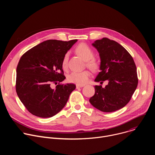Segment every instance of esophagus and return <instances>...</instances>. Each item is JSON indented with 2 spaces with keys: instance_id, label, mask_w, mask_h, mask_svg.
Masks as SVG:
<instances>
[{
  "instance_id": "34e87169",
  "label": "esophagus",
  "mask_w": 155,
  "mask_h": 155,
  "mask_svg": "<svg viewBox=\"0 0 155 155\" xmlns=\"http://www.w3.org/2000/svg\"><path fill=\"white\" fill-rule=\"evenodd\" d=\"M84 86L83 85H82V84H76V87L77 88H80V87H83Z\"/></svg>"
}]
</instances>
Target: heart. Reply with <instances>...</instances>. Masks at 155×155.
<instances>
[{
	"mask_svg": "<svg viewBox=\"0 0 155 155\" xmlns=\"http://www.w3.org/2000/svg\"><path fill=\"white\" fill-rule=\"evenodd\" d=\"M76 53L84 61L87 67L93 71H97L100 67L99 61L94 58V53L93 50L85 43H81L76 48ZM68 53H65L62 60V68L66 70L68 67ZM91 74L89 71H83L81 72H73L68 77V81L76 83L77 84H84L87 82Z\"/></svg>",
	"mask_w": 155,
	"mask_h": 155,
	"instance_id": "b5f03b06",
	"label": "heart"
}]
</instances>
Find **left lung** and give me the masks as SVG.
<instances>
[{"label":"left lung","mask_w":155,"mask_h":155,"mask_svg":"<svg viewBox=\"0 0 155 155\" xmlns=\"http://www.w3.org/2000/svg\"><path fill=\"white\" fill-rule=\"evenodd\" d=\"M93 45L101 58V72L95 81V94L90 99L93 106L104 112H112L124 107L130 100L138 84L137 68L133 58L120 44L107 38L97 40Z\"/></svg>","instance_id":"8db88e82"}]
</instances>
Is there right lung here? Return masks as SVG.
<instances>
[{
    "mask_svg": "<svg viewBox=\"0 0 155 155\" xmlns=\"http://www.w3.org/2000/svg\"><path fill=\"white\" fill-rule=\"evenodd\" d=\"M77 41H44L21 57L16 68V91L31 114L52 117L67 103L76 86L61 83L65 78L62 60ZM54 84H57L54 88Z\"/></svg>",
    "mask_w": 155,
    "mask_h": 155,
    "instance_id": "1",
    "label": "right lung"
}]
</instances>
